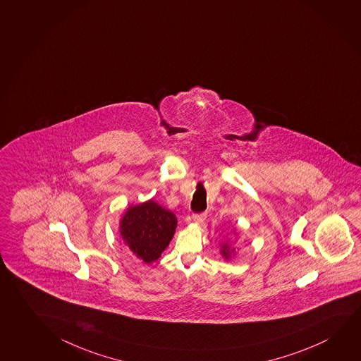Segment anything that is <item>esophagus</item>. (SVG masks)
Returning a JSON list of instances; mask_svg holds the SVG:
<instances>
[{
    "label": "esophagus",
    "instance_id": "esophagus-1",
    "mask_svg": "<svg viewBox=\"0 0 361 361\" xmlns=\"http://www.w3.org/2000/svg\"><path fill=\"white\" fill-rule=\"evenodd\" d=\"M206 212H201V214H194L192 215V220H194L196 224H201V222L205 220Z\"/></svg>",
    "mask_w": 361,
    "mask_h": 361
}]
</instances>
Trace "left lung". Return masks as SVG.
I'll use <instances>...</instances> for the list:
<instances>
[{"label":"left lung","instance_id":"1","mask_svg":"<svg viewBox=\"0 0 361 361\" xmlns=\"http://www.w3.org/2000/svg\"><path fill=\"white\" fill-rule=\"evenodd\" d=\"M233 250L235 249H230L228 244H224L222 245V249L220 252H221V255L224 256L226 260H228L231 254H233Z\"/></svg>","mask_w":361,"mask_h":361}]
</instances>
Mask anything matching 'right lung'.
Instances as JSON below:
<instances>
[{
    "label": "right lung",
    "instance_id": "1",
    "mask_svg": "<svg viewBox=\"0 0 361 361\" xmlns=\"http://www.w3.org/2000/svg\"><path fill=\"white\" fill-rule=\"evenodd\" d=\"M176 226L178 219L173 212L149 200L128 207L120 221V233L136 257L151 264L169 246Z\"/></svg>",
    "mask_w": 361,
    "mask_h": 361
}]
</instances>
